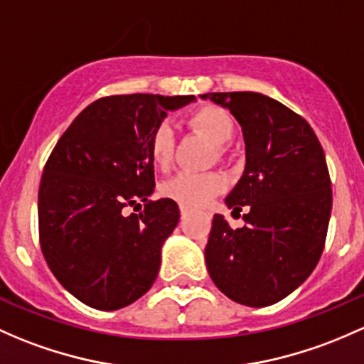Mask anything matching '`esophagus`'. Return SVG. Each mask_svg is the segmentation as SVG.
Here are the masks:
<instances>
[{
	"label": "esophagus",
	"mask_w": 364,
	"mask_h": 364,
	"mask_svg": "<svg viewBox=\"0 0 364 364\" xmlns=\"http://www.w3.org/2000/svg\"><path fill=\"white\" fill-rule=\"evenodd\" d=\"M179 211H181L183 220H185V218L188 216V208H186V205H181V208H179Z\"/></svg>",
	"instance_id": "obj_1"
}]
</instances>
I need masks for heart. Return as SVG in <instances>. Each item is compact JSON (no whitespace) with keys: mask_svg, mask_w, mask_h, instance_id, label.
Segmentation results:
<instances>
[{"mask_svg":"<svg viewBox=\"0 0 364 364\" xmlns=\"http://www.w3.org/2000/svg\"><path fill=\"white\" fill-rule=\"evenodd\" d=\"M188 124L195 131L202 132L214 146L221 148L230 143L235 132V124L227 109L220 106H202L188 114ZM148 150L153 164L159 167L169 166L174 153V134L167 124L153 129L148 139ZM225 188V178L220 172L181 171L162 185V193L167 198L179 202L186 208H200Z\"/></svg>","mask_w":364,"mask_h":364,"instance_id":"obj_1","label":"heart"}]
</instances>
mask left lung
<instances>
[{
    "label": "left lung",
    "mask_w": 364,
    "mask_h": 364,
    "mask_svg": "<svg viewBox=\"0 0 364 364\" xmlns=\"http://www.w3.org/2000/svg\"><path fill=\"white\" fill-rule=\"evenodd\" d=\"M230 109L242 127L246 169L225 198L242 208V228L214 214L205 246L221 293L267 307L294 291L316 269L331 214V179L323 146L305 118L258 92L202 95Z\"/></svg>",
    "instance_id": "1"
}]
</instances>
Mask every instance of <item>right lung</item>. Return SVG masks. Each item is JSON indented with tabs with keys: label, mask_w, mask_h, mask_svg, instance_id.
Returning a JSON list of instances; mask_svg holds the SVG:
<instances>
[{
	"label": "right lung",
	"mask_w": 364,
	"mask_h": 364,
	"mask_svg": "<svg viewBox=\"0 0 364 364\" xmlns=\"http://www.w3.org/2000/svg\"><path fill=\"white\" fill-rule=\"evenodd\" d=\"M195 95H108L87 106L53 148L38 192L40 246L57 281L82 304L118 311L143 296L179 221L155 186L148 139ZM129 207L144 213L129 217Z\"/></svg>",
	"instance_id": "obj_1"
}]
</instances>
